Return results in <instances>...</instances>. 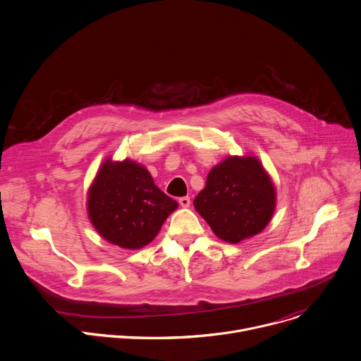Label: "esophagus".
<instances>
[{
  "label": "esophagus",
  "mask_w": 361,
  "mask_h": 361,
  "mask_svg": "<svg viewBox=\"0 0 361 361\" xmlns=\"http://www.w3.org/2000/svg\"><path fill=\"white\" fill-rule=\"evenodd\" d=\"M178 202H180L181 207L187 209V207H190V197H181V198H178Z\"/></svg>",
  "instance_id": "34e87169"
}]
</instances>
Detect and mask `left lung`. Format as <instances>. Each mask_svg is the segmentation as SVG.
Listing matches in <instances>:
<instances>
[{"label": "left lung", "instance_id": "1", "mask_svg": "<svg viewBox=\"0 0 361 361\" xmlns=\"http://www.w3.org/2000/svg\"><path fill=\"white\" fill-rule=\"evenodd\" d=\"M276 187L255 156H228L214 166L194 200L197 213L223 241L262 233L276 210Z\"/></svg>", "mask_w": 361, "mask_h": 361}]
</instances>
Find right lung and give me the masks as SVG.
<instances>
[{
  "label": "right lung",
  "instance_id": "1",
  "mask_svg": "<svg viewBox=\"0 0 361 361\" xmlns=\"http://www.w3.org/2000/svg\"><path fill=\"white\" fill-rule=\"evenodd\" d=\"M177 207V201L154 184L148 170L130 159H107L87 194L88 217L97 233L127 250L151 243Z\"/></svg>",
  "mask_w": 361,
  "mask_h": 361
}]
</instances>
